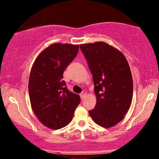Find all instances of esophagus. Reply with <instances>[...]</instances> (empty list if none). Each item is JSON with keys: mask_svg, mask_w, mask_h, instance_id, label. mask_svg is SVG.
Masks as SVG:
<instances>
[{"mask_svg": "<svg viewBox=\"0 0 159 159\" xmlns=\"http://www.w3.org/2000/svg\"><path fill=\"white\" fill-rule=\"evenodd\" d=\"M86 95H87V92H86V91H82V93L80 94V97H81V99H83L85 97H86Z\"/></svg>", "mask_w": 159, "mask_h": 159, "instance_id": "34e87169", "label": "esophagus"}]
</instances>
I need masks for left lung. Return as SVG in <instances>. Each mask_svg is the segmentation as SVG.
I'll return each mask as SVG.
<instances>
[{
  "instance_id": "left-lung-1",
  "label": "left lung",
  "mask_w": 159,
  "mask_h": 159,
  "mask_svg": "<svg viewBox=\"0 0 159 159\" xmlns=\"http://www.w3.org/2000/svg\"><path fill=\"white\" fill-rule=\"evenodd\" d=\"M93 77L97 103L89 111L100 126L110 128L124 118L133 97V80L125 56L104 42L80 45Z\"/></svg>"
}]
</instances>
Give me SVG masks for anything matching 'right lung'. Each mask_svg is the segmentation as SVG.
<instances>
[{
    "mask_svg": "<svg viewBox=\"0 0 159 159\" xmlns=\"http://www.w3.org/2000/svg\"><path fill=\"white\" fill-rule=\"evenodd\" d=\"M79 50V45L54 43L43 50L32 66L28 91L32 109L41 123L52 129L68 125L80 103L70 92L63 72Z\"/></svg>",
    "mask_w": 159,
    "mask_h": 159,
    "instance_id": "1",
    "label": "right lung"
}]
</instances>
